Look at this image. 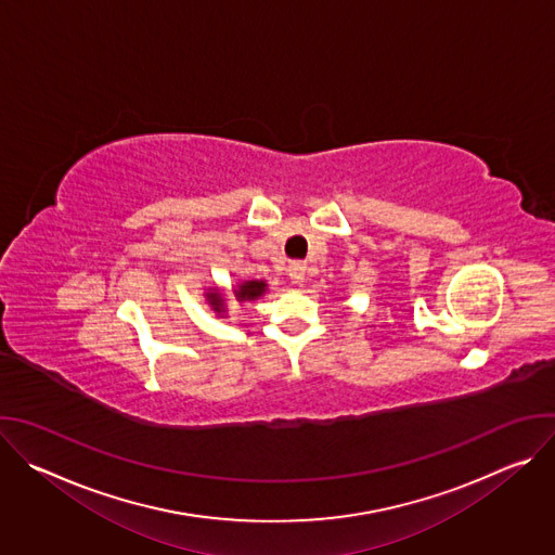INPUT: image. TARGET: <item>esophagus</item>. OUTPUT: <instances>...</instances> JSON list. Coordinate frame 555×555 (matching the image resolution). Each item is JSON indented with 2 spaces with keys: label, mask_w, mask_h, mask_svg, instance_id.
<instances>
[{
  "label": "esophagus",
  "mask_w": 555,
  "mask_h": 555,
  "mask_svg": "<svg viewBox=\"0 0 555 555\" xmlns=\"http://www.w3.org/2000/svg\"><path fill=\"white\" fill-rule=\"evenodd\" d=\"M305 272H307V266H305L302 261H294V263H289V268H287V274H289V279H292L294 285H302V283H305Z\"/></svg>",
  "instance_id": "obj_1"
}]
</instances>
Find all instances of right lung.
Here are the masks:
<instances>
[{"mask_svg":"<svg viewBox=\"0 0 555 555\" xmlns=\"http://www.w3.org/2000/svg\"><path fill=\"white\" fill-rule=\"evenodd\" d=\"M268 292V283L266 281H242L232 287V296L240 302H248V300H257ZM206 302L210 305V309L219 315V319H225V294L219 287H208L206 289Z\"/></svg>","mask_w":555,"mask_h":555,"instance_id":"obj_1","label":"right lung"}]
</instances>
